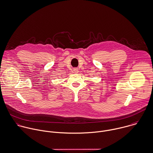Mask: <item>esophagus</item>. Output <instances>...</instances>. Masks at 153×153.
Wrapping results in <instances>:
<instances>
[{
    "mask_svg": "<svg viewBox=\"0 0 153 153\" xmlns=\"http://www.w3.org/2000/svg\"><path fill=\"white\" fill-rule=\"evenodd\" d=\"M74 73H75V74H78V72H79V71H78V68H74Z\"/></svg>",
    "mask_w": 153,
    "mask_h": 153,
    "instance_id": "34e87169",
    "label": "esophagus"
}]
</instances>
